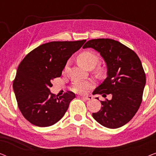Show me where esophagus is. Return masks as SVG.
Listing matches in <instances>:
<instances>
[{"label": "esophagus", "instance_id": "1", "mask_svg": "<svg viewBox=\"0 0 156 156\" xmlns=\"http://www.w3.org/2000/svg\"><path fill=\"white\" fill-rule=\"evenodd\" d=\"M82 98L85 100H87V101H89V100H91L93 99L91 96H86V97H82Z\"/></svg>", "mask_w": 156, "mask_h": 156}]
</instances>
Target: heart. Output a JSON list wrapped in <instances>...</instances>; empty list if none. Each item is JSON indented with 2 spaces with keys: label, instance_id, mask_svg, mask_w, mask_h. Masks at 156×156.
Returning a JSON list of instances; mask_svg holds the SVG:
<instances>
[{
  "label": "heart",
  "instance_id": "b5f03b06",
  "mask_svg": "<svg viewBox=\"0 0 156 156\" xmlns=\"http://www.w3.org/2000/svg\"><path fill=\"white\" fill-rule=\"evenodd\" d=\"M98 61H99V57L97 55L91 51H84L77 56V62L79 64L89 69L94 67L97 65ZM97 72H100L101 69L98 68ZM94 86V82L92 80L76 81L72 84V90L75 93L83 94L86 93L89 89L92 88Z\"/></svg>",
  "mask_w": 156,
  "mask_h": 156
}]
</instances>
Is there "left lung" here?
<instances>
[{"label":"left lung","mask_w":156,"mask_h":156,"mask_svg":"<svg viewBox=\"0 0 156 156\" xmlns=\"http://www.w3.org/2000/svg\"><path fill=\"white\" fill-rule=\"evenodd\" d=\"M88 48L99 52L107 67V77L93 94L112 97L101 101V109L93 113V118L108 129L123 126L135 116L142 102L146 80L141 62L134 51L112 39L89 40L83 46Z\"/></svg>","instance_id":"1"}]
</instances>
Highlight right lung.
Listing matches in <instances>:
<instances>
[{
	"mask_svg": "<svg viewBox=\"0 0 156 156\" xmlns=\"http://www.w3.org/2000/svg\"><path fill=\"white\" fill-rule=\"evenodd\" d=\"M85 42L86 40L42 44L21 61L12 87L19 109L32 124L50 126L65 115L75 94L67 91L58 97L50 92L51 82L61 76L68 59Z\"/></svg>",
	"mask_w": 156,
	"mask_h": 156,
	"instance_id": "obj_1",
	"label": "right lung"
}]
</instances>
